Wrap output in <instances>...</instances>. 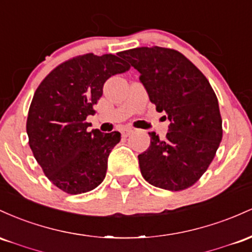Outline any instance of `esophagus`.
<instances>
[{
  "label": "esophagus",
  "mask_w": 252,
  "mask_h": 252,
  "mask_svg": "<svg viewBox=\"0 0 252 252\" xmlns=\"http://www.w3.org/2000/svg\"><path fill=\"white\" fill-rule=\"evenodd\" d=\"M120 132H121V135H123L124 138H126V137H128V135L131 133H133V129H132V128H123Z\"/></svg>",
  "instance_id": "34e87169"
}]
</instances>
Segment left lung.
Masks as SVG:
<instances>
[{"instance_id": "8db88e82", "label": "left lung", "mask_w": 252, "mask_h": 252, "mask_svg": "<svg viewBox=\"0 0 252 252\" xmlns=\"http://www.w3.org/2000/svg\"><path fill=\"white\" fill-rule=\"evenodd\" d=\"M158 112L170 121L165 139L150 132V146L138 156L143 177L166 190L193 186L210 166L222 138L216 93L195 65L179 51L137 47L121 52Z\"/></svg>"}]
</instances>
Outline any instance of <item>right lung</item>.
Wrapping results in <instances>:
<instances>
[{
  "label": "right lung",
  "instance_id": "obj_1",
  "mask_svg": "<svg viewBox=\"0 0 252 252\" xmlns=\"http://www.w3.org/2000/svg\"><path fill=\"white\" fill-rule=\"evenodd\" d=\"M129 65L114 55L78 56L53 69L39 84L27 118L30 148L51 182L67 194L93 190L102 182L117 131H88L104 82Z\"/></svg>",
  "mask_w": 252,
  "mask_h": 252
}]
</instances>
